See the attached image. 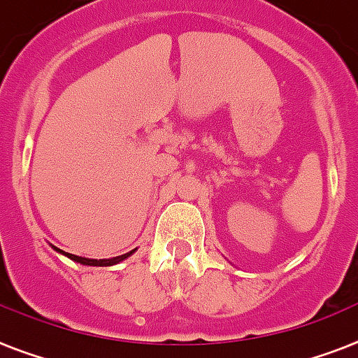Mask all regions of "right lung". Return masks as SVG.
I'll list each match as a JSON object with an SVG mask.
<instances>
[{
	"label": "right lung",
	"mask_w": 358,
	"mask_h": 358,
	"mask_svg": "<svg viewBox=\"0 0 358 358\" xmlns=\"http://www.w3.org/2000/svg\"><path fill=\"white\" fill-rule=\"evenodd\" d=\"M52 249L56 250V252L64 254V256H67L69 259H73V262H76V264H82V265H93V267H109V265H117L119 262H122V259L129 258L133 252H135V249L129 250V252L122 254V256H117V258H111V259H91V258H82V256H76V254H69V252H64V250L56 249V247H52Z\"/></svg>",
	"instance_id": "obj_1"
}]
</instances>
